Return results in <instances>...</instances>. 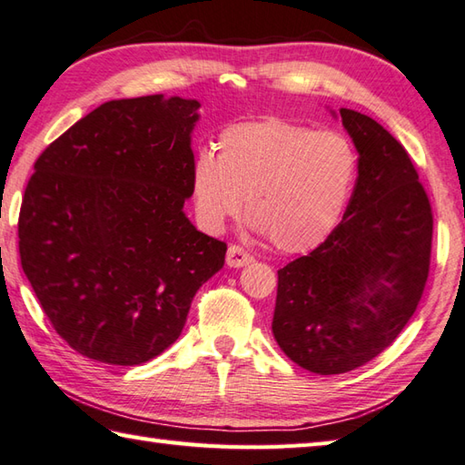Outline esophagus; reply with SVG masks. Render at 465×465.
Segmentation results:
<instances>
[{
    "label": "esophagus",
    "instance_id": "esophagus-1",
    "mask_svg": "<svg viewBox=\"0 0 465 465\" xmlns=\"http://www.w3.org/2000/svg\"><path fill=\"white\" fill-rule=\"evenodd\" d=\"M225 262L230 268H243V265L252 263L253 258L243 248H240V245H230V248H227Z\"/></svg>",
    "mask_w": 465,
    "mask_h": 465
}]
</instances>
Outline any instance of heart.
Masks as SVG:
<instances>
[{
	"label": "heart",
	"mask_w": 465,
	"mask_h": 465,
	"mask_svg": "<svg viewBox=\"0 0 465 465\" xmlns=\"http://www.w3.org/2000/svg\"><path fill=\"white\" fill-rule=\"evenodd\" d=\"M355 175L358 153L343 134L270 117L227 127L217 155L195 157L192 197L200 223L220 232L245 195L252 230L282 252L303 253L338 225Z\"/></svg>",
	"instance_id": "b5f03b06"
}]
</instances>
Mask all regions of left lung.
<instances>
[{
	"label": "left lung",
	"instance_id": "left-lung-1",
	"mask_svg": "<svg viewBox=\"0 0 465 465\" xmlns=\"http://www.w3.org/2000/svg\"><path fill=\"white\" fill-rule=\"evenodd\" d=\"M358 150L341 223L278 272L272 331L303 370L333 375L368 363L398 338L426 288L433 217L408 152L353 110L335 114Z\"/></svg>",
	"mask_w": 465,
	"mask_h": 465
}]
</instances>
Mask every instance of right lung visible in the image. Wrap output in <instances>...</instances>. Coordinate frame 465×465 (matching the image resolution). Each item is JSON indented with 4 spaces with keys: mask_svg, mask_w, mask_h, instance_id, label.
<instances>
[{
    "mask_svg": "<svg viewBox=\"0 0 465 465\" xmlns=\"http://www.w3.org/2000/svg\"><path fill=\"white\" fill-rule=\"evenodd\" d=\"M202 104L114 100L45 147L19 212L22 268L75 351L140 365L180 338L227 245L197 232L192 134Z\"/></svg>",
    "mask_w": 465,
    "mask_h": 465,
    "instance_id": "obj_1",
    "label": "right lung"
}]
</instances>
